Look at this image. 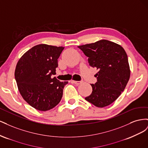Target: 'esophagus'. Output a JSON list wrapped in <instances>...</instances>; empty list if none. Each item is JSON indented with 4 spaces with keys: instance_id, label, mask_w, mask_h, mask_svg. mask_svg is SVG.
I'll list each match as a JSON object with an SVG mask.
<instances>
[{
    "instance_id": "obj_1",
    "label": "esophagus",
    "mask_w": 148,
    "mask_h": 148,
    "mask_svg": "<svg viewBox=\"0 0 148 148\" xmlns=\"http://www.w3.org/2000/svg\"><path fill=\"white\" fill-rule=\"evenodd\" d=\"M71 82H72L74 84H77V85H79V84H81L83 82L82 81H74V80H72Z\"/></svg>"
}]
</instances>
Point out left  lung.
<instances>
[{
  "mask_svg": "<svg viewBox=\"0 0 148 148\" xmlns=\"http://www.w3.org/2000/svg\"><path fill=\"white\" fill-rule=\"evenodd\" d=\"M88 57L89 65L96 67L97 82L91 84L92 93L85 99L97 107L111 104L121 95L130 77L128 57L119 44L102 39L78 46Z\"/></svg>",
  "mask_w": 148,
  "mask_h": 148,
  "instance_id": "obj_1",
  "label": "left lung"
}]
</instances>
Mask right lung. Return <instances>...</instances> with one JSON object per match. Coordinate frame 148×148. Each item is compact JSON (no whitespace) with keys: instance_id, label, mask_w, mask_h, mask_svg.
<instances>
[{"instance_id":"add662e5","label":"right lung","mask_w":148,"mask_h":148,"mask_svg":"<svg viewBox=\"0 0 148 148\" xmlns=\"http://www.w3.org/2000/svg\"><path fill=\"white\" fill-rule=\"evenodd\" d=\"M64 47L38 44L21 56L16 64L15 77L20 95L34 109L47 111L60 102L68 82H60L56 75L58 59Z\"/></svg>"}]
</instances>
